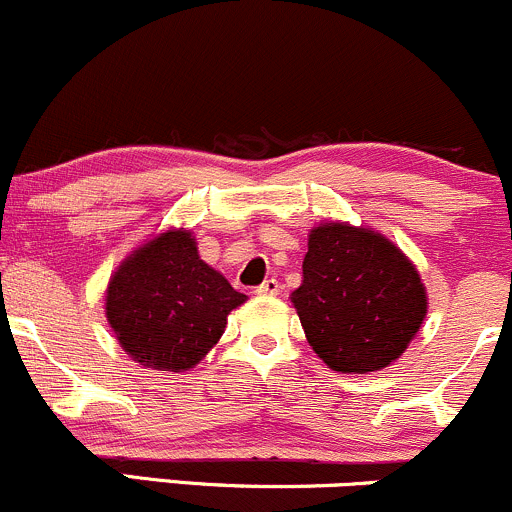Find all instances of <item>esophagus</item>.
I'll return each instance as SVG.
<instances>
[{
	"instance_id": "obj_1",
	"label": "esophagus",
	"mask_w": 512,
	"mask_h": 512,
	"mask_svg": "<svg viewBox=\"0 0 512 512\" xmlns=\"http://www.w3.org/2000/svg\"><path fill=\"white\" fill-rule=\"evenodd\" d=\"M255 292L260 294V297H274V294H279V282L277 279H265Z\"/></svg>"
}]
</instances>
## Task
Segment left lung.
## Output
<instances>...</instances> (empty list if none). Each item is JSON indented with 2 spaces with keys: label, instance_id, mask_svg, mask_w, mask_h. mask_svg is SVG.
<instances>
[{
  "label": "left lung",
  "instance_id": "8db88e82",
  "mask_svg": "<svg viewBox=\"0 0 512 512\" xmlns=\"http://www.w3.org/2000/svg\"><path fill=\"white\" fill-rule=\"evenodd\" d=\"M301 287L292 292L306 341L338 373L395 363L427 316L417 267L385 235L348 223L309 233Z\"/></svg>",
  "mask_w": 512,
  "mask_h": 512
}]
</instances>
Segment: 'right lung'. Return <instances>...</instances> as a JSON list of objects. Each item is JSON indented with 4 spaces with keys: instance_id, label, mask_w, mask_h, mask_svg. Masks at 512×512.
Instances as JSON below:
<instances>
[{
    "instance_id": "obj_1",
    "label": "right lung",
    "mask_w": 512,
    "mask_h": 512,
    "mask_svg": "<svg viewBox=\"0 0 512 512\" xmlns=\"http://www.w3.org/2000/svg\"><path fill=\"white\" fill-rule=\"evenodd\" d=\"M228 279L198 257L196 238L166 230L139 245L107 284L105 314L125 353L152 370L193 368L245 304Z\"/></svg>"
}]
</instances>
